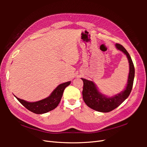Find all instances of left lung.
Masks as SVG:
<instances>
[{"label": "left lung", "instance_id": "1", "mask_svg": "<svg viewBox=\"0 0 147 147\" xmlns=\"http://www.w3.org/2000/svg\"><path fill=\"white\" fill-rule=\"evenodd\" d=\"M116 48L126 55L129 64L127 83L124 90L114 96L108 97L99 92L94 83L82 78L83 82L82 91L83 99L85 104L91 109L100 112H109L116 109L125 100L131 92L134 82L135 69L131 57L126 50L121 45L116 43Z\"/></svg>", "mask_w": 147, "mask_h": 147}]
</instances>
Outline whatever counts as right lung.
I'll return each instance as SVG.
<instances>
[{
  "mask_svg": "<svg viewBox=\"0 0 147 147\" xmlns=\"http://www.w3.org/2000/svg\"><path fill=\"white\" fill-rule=\"evenodd\" d=\"M70 84V82L60 84L51 92L50 96H48L45 99L37 102H29L18 98L15 96L22 105L30 112L36 114L45 113L55 109L58 105L62 98V96H63L65 88L69 86Z\"/></svg>",
  "mask_w": 147,
  "mask_h": 147,
  "instance_id": "right-lung-1",
  "label": "right lung"
}]
</instances>
